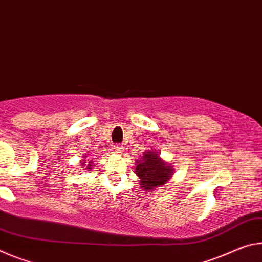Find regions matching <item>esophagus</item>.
I'll return each mask as SVG.
<instances>
[{"label": "esophagus", "mask_w": 262, "mask_h": 262, "mask_svg": "<svg viewBox=\"0 0 262 262\" xmlns=\"http://www.w3.org/2000/svg\"><path fill=\"white\" fill-rule=\"evenodd\" d=\"M113 149H114V151H115L116 153H122L124 148H123L122 145H118V144H116V145H114Z\"/></svg>", "instance_id": "1"}]
</instances>
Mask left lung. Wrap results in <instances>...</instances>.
<instances>
[{"mask_svg": "<svg viewBox=\"0 0 262 262\" xmlns=\"http://www.w3.org/2000/svg\"><path fill=\"white\" fill-rule=\"evenodd\" d=\"M136 165V174L140 179V187L144 190H153L157 187L165 186L175 173L171 166L154 151L145 152Z\"/></svg>", "mask_w": 262, "mask_h": 262, "instance_id": "8db88e82", "label": "left lung"}]
</instances>
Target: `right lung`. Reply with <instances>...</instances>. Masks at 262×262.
I'll return each mask as SVG.
<instances>
[{
  "instance_id": "add662e5",
  "label": "right lung",
  "mask_w": 262,
  "mask_h": 262,
  "mask_svg": "<svg viewBox=\"0 0 262 262\" xmlns=\"http://www.w3.org/2000/svg\"><path fill=\"white\" fill-rule=\"evenodd\" d=\"M83 167V168H85L84 170H92V161L91 162H87L85 160H83L82 165H81Z\"/></svg>"
}]
</instances>
